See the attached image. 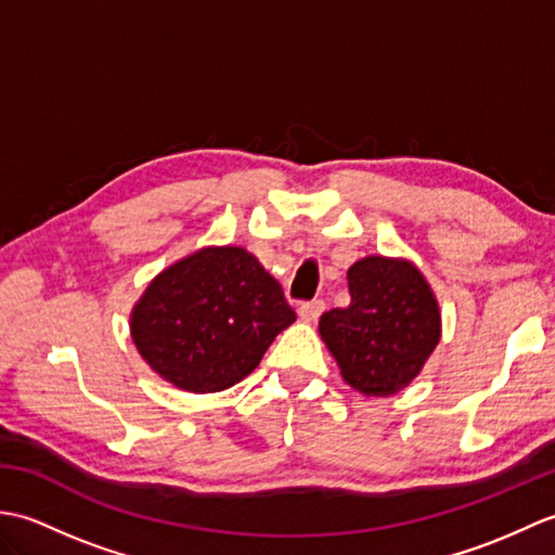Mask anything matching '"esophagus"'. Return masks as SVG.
<instances>
[{
  "instance_id": "esophagus-1",
  "label": "esophagus",
  "mask_w": 555,
  "mask_h": 555,
  "mask_svg": "<svg viewBox=\"0 0 555 555\" xmlns=\"http://www.w3.org/2000/svg\"><path fill=\"white\" fill-rule=\"evenodd\" d=\"M322 312H324V300H308L298 308V314L302 322H317Z\"/></svg>"
}]
</instances>
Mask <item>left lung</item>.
<instances>
[{"instance_id":"left-lung-1","label":"left lung","mask_w":555,"mask_h":555,"mask_svg":"<svg viewBox=\"0 0 555 555\" xmlns=\"http://www.w3.org/2000/svg\"><path fill=\"white\" fill-rule=\"evenodd\" d=\"M350 305L322 314L320 334L344 379L367 396H393L439 344L434 293L405 259L364 257L348 269Z\"/></svg>"}]
</instances>
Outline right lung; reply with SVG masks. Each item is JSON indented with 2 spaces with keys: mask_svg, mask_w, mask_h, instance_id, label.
Listing matches in <instances>:
<instances>
[{
  "mask_svg": "<svg viewBox=\"0 0 555 555\" xmlns=\"http://www.w3.org/2000/svg\"><path fill=\"white\" fill-rule=\"evenodd\" d=\"M296 322L284 288L243 247H207L152 281L133 310L140 356L185 391L211 393L250 374Z\"/></svg>",
  "mask_w": 555,
  "mask_h": 555,
  "instance_id": "obj_1",
  "label": "right lung"
}]
</instances>
